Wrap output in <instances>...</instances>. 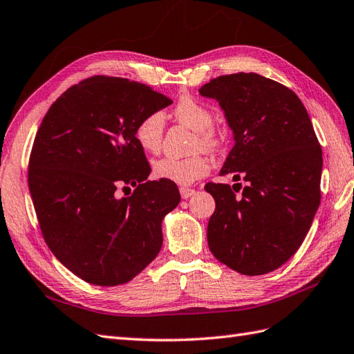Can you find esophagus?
I'll list each match as a JSON object with an SVG mask.
<instances>
[{
  "label": "esophagus",
  "instance_id": "obj_1",
  "mask_svg": "<svg viewBox=\"0 0 354 354\" xmlns=\"http://www.w3.org/2000/svg\"><path fill=\"white\" fill-rule=\"evenodd\" d=\"M179 193H180V197H183V199H188V197H192L196 192L193 190V188L180 187V188H179Z\"/></svg>",
  "mask_w": 354,
  "mask_h": 354
}]
</instances>
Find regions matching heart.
I'll return each instance as SVG.
<instances>
[{
	"instance_id": "obj_1",
	"label": "heart",
	"mask_w": 354,
	"mask_h": 354,
	"mask_svg": "<svg viewBox=\"0 0 354 354\" xmlns=\"http://www.w3.org/2000/svg\"><path fill=\"white\" fill-rule=\"evenodd\" d=\"M174 116L183 125L196 131L193 149L203 147L208 151H217L225 140L223 129L212 123V110L207 104L197 101L192 96L179 100L174 109ZM164 133V116L160 111L146 114L137 122L134 137L143 151L155 153L160 151ZM153 175L160 179L170 180L179 185H188L196 179L208 174L209 161L207 155L199 152L187 158L164 157L153 162Z\"/></svg>"
}]
</instances>
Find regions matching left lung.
<instances>
[{"label": "left lung", "instance_id": "1", "mask_svg": "<svg viewBox=\"0 0 354 354\" xmlns=\"http://www.w3.org/2000/svg\"><path fill=\"white\" fill-rule=\"evenodd\" d=\"M217 100L234 131L220 175L241 184L208 183L216 201L208 245L225 266L248 276L283 266L299 250L319 207L323 152L309 114L291 88L258 73L221 75L199 88Z\"/></svg>", "mask_w": 354, "mask_h": 354}]
</instances>
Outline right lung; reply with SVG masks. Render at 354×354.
<instances>
[{"label":"right lung","mask_w":354,"mask_h":354,"mask_svg":"<svg viewBox=\"0 0 354 354\" xmlns=\"http://www.w3.org/2000/svg\"><path fill=\"white\" fill-rule=\"evenodd\" d=\"M170 104L146 84L96 75L66 90L40 123L28 162L40 231L88 283H127L161 250V221L180 194L170 180H146L151 166L134 129ZM127 185L133 194L118 200Z\"/></svg>","instance_id":"1"}]
</instances>
